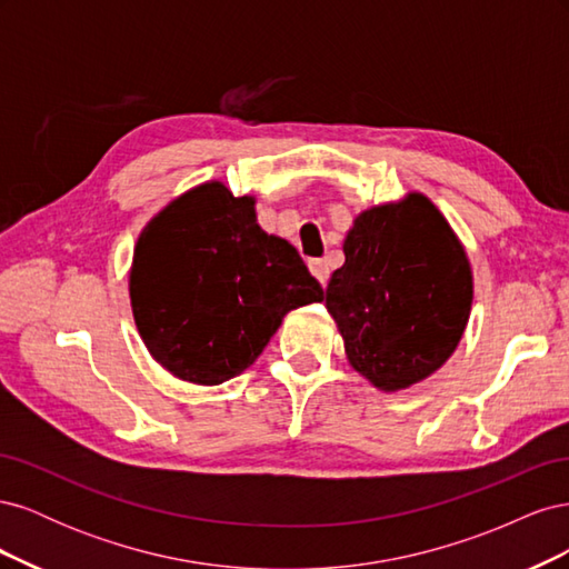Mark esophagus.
<instances>
[{
    "label": "esophagus",
    "instance_id": "1",
    "mask_svg": "<svg viewBox=\"0 0 569 569\" xmlns=\"http://www.w3.org/2000/svg\"><path fill=\"white\" fill-rule=\"evenodd\" d=\"M308 268H311L313 278L325 287L327 280H330V266H327V261H320V258H316V261L308 263Z\"/></svg>",
    "mask_w": 569,
    "mask_h": 569
}]
</instances>
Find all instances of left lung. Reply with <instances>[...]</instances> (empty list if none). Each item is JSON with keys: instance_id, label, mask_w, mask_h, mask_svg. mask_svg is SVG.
Wrapping results in <instances>:
<instances>
[{"instance_id": "obj_1", "label": "left lung", "mask_w": 569, "mask_h": 569, "mask_svg": "<svg viewBox=\"0 0 569 569\" xmlns=\"http://www.w3.org/2000/svg\"><path fill=\"white\" fill-rule=\"evenodd\" d=\"M325 306L349 363L380 391L427 380L456 351L472 308V268L449 220L420 192L360 213Z\"/></svg>"}]
</instances>
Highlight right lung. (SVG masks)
<instances>
[{"instance_id":"1","label":"right lung","mask_w":569,"mask_h":569,"mask_svg":"<svg viewBox=\"0 0 569 569\" xmlns=\"http://www.w3.org/2000/svg\"><path fill=\"white\" fill-rule=\"evenodd\" d=\"M313 301L322 287L299 251L261 230L253 197L218 180L163 206L134 244V325L153 360L184 382L242 375L282 318Z\"/></svg>"}]
</instances>
